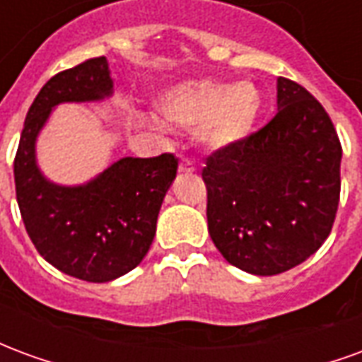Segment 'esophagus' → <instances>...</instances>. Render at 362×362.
<instances>
[{
	"label": "esophagus",
	"mask_w": 362,
	"mask_h": 362,
	"mask_svg": "<svg viewBox=\"0 0 362 362\" xmlns=\"http://www.w3.org/2000/svg\"><path fill=\"white\" fill-rule=\"evenodd\" d=\"M196 170V166H194V163L189 160V158H182L180 160V173H186V174H192Z\"/></svg>",
	"instance_id": "1"
}]
</instances>
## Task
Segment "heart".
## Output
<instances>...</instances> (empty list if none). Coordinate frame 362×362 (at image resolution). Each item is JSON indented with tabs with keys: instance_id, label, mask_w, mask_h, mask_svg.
<instances>
[{
	"instance_id": "obj_1",
	"label": "heart",
	"mask_w": 362,
	"mask_h": 362,
	"mask_svg": "<svg viewBox=\"0 0 362 362\" xmlns=\"http://www.w3.org/2000/svg\"><path fill=\"white\" fill-rule=\"evenodd\" d=\"M262 110V95L254 83L189 81L166 90L158 98V118L182 127L196 129L199 139L221 149L250 134Z\"/></svg>"
}]
</instances>
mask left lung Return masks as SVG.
<instances>
[{
    "instance_id": "left-lung-1",
    "label": "left lung",
    "mask_w": 362,
    "mask_h": 362,
    "mask_svg": "<svg viewBox=\"0 0 362 362\" xmlns=\"http://www.w3.org/2000/svg\"><path fill=\"white\" fill-rule=\"evenodd\" d=\"M266 126L205 158L207 227L228 264L277 275L324 244L339 205L341 143L324 106L287 77Z\"/></svg>"
}]
</instances>
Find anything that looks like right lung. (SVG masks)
I'll list each match as a JSON object with an SVG mask.
<instances>
[{
  "label": "right lung",
  "mask_w": 362,
  "mask_h": 362,
  "mask_svg": "<svg viewBox=\"0 0 362 362\" xmlns=\"http://www.w3.org/2000/svg\"><path fill=\"white\" fill-rule=\"evenodd\" d=\"M112 93L106 58L59 71L30 104L13 163L21 217L38 254L77 279L106 283L132 272L149 252L157 217L178 158H119L85 186H56L35 160V141L59 103L98 100Z\"/></svg>",
  "instance_id": "1"
}]
</instances>
